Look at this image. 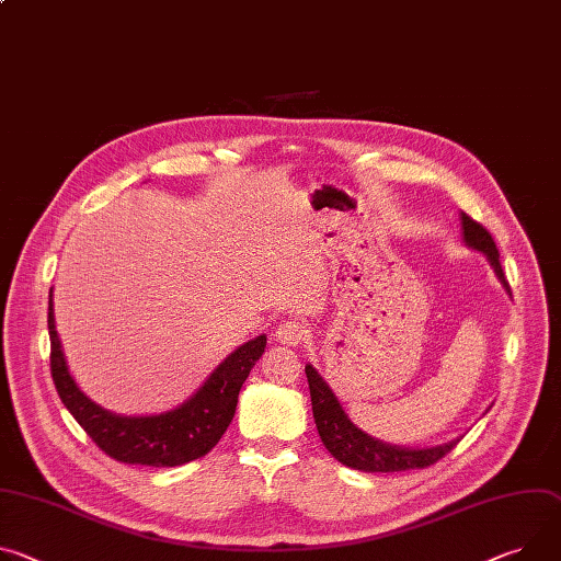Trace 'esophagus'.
Instances as JSON below:
<instances>
[{
    "label": "esophagus",
    "mask_w": 561,
    "mask_h": 561,
    "mask_svg": "<svg viewBox=\"0 0 561 561\" xmlns=\"http://www.w3.org/2000/svg\"><path fill=\"white\" fill-rule=\"evenodd\" d=\"M307 335H309V329L304 327L301 322H297V320L282 322V324L277 327V331H275L277 342L288 344V346H297V344H301L304 340H307Z\"/></svg>",
    "instance_id": "obj_1"
}]
</instances>
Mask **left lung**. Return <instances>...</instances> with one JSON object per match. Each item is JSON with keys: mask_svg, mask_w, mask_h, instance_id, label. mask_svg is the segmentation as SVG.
Returning a JSON list of instances; mask_svg holds the SVG:
<instances>
[{"mask_svg": "<svg viewBox=\"0 0 561 561\" xmlns=\"http://www.w3.org/2000/svg\"><path fill=\"white\" fill-rule=\"evenodd\" d=\"M463 237L466 243L485 252L490 264L494 266L499 279L505 284V288H511L505 282V273L499 262V250L492 239V234L472 217L463 213ZM307 378H309V389H311V402H313V416L316 425L320 432L322 443L327 449L337 458L340 463L363 470V472H404V470H421L430 468L440 458L456 447L458 440H449L438 447L430 449H404L396 445H387L380 440H374L365 432L355 427L348 416L344 414L342 404L337 402L335 393L331 387L322 380V376L309 365L307 367Z\"/></svg>", "mask_w": 561, "mask_h": 561, "instance_id": "1", "label": "left lung"}]
</instances>
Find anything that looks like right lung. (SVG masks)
I'll return each mask as SVG.
<instances>
[{
  "instance_id": "add662e5",
  "label": "right lung",
  "mask_w": 561,
  "mask_h": 561,
  "mask_svg": "<svg viewBox=\"0 0 561 561\" xmlns=\"http://www.w3.org/2000/svg\"><path fill=\"white\" fill-rule=\"evenodd\" d=\"M50 376L58 396L87 436L107 456L129 466L174 468L206 456L232 423L237 398L250 369L262 358L266 335L241 344L187 402L161 416H116L91 402L73 382L48 299Z\"/></svg>"
}]
</instances>
